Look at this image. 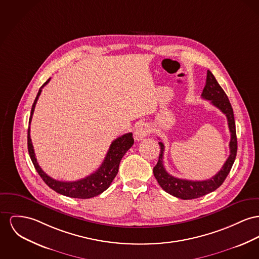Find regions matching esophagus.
<instances>
[{
	"label": "esophagus",
	"mask_w": 259,
	"mask_h": 259,
	"mask_svg": "<svg viewBox=\"0 0 259 259\" xmlns=\"http://www.w3.org/2000/svg\"><path fill=\"white\" fill-rule=\"evenodd\" d=\"M149 127L146 123L144 122H140L138 123L136 127V131H135V138L137 140H141L143 138H145L148 134H149Z\"/></svg>",
	"instance_id": "34e87169"
}]
</instances>
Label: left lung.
<instances>
[{
  "instance_id": "left-lung-1",
  "label": "left lung",
  "mask_w": 259,
  "mask_h": 259,
  "mask_svg": "<svg viewBox=\"0 0 259 259\" xmlns=\"http://www.w3.org/2000/svg\"><path fill=\"white\" fill-rule=\"evenodd\" d=\"M201 97L205 100H209L210 103L216 108H218L227 117L228 126L231 133V140L229 143L230 146V155L225 162L222 169L212 178L205 181H190L179 179L172 177L166 171L163 164V155H164V144L159 142L160 145V154L159 159L153 168L154 177L160 185V187L166 192L170 193L172 196H176L181 199H194L200 196H203L207 193H210L217 190L223 183L227 176L232 169V166L235 162L238 149V141L236 135V123L234 118V111L232 105L230 103L228 96L226 95L224 90L215 76L210 70H207L206 84L203 88Z\"/></svg>"
}]
</instances>
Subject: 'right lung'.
<instances>
[{
	"label": "right lung",
	"instance_id": "right-lung-1",
	"mask_svg": "<svg viewBox=\"0 0 259 259\" xmlns=\"http://www.w3.org/2000/svg\"><path fill=\"white\" fill-rule=\"evenodd\" d=\"M51 78H49L42 87L39 89L37 96L35 98L34 103L31 108V114L29 118V124L32 119V115L34 112L35 105L41 94L42 88L45 87ZM28 135H27V147L29 156L31 161L34 165L35 169L45 184L51 188L53 190L57 191L60 194L72 197V198H91L96 195H99L103 191L107 190L110 185L112 184L113 180L117 176L119 171V165L121 162V158L125 154V152L133 146L135 140L133 138V134L128 133L120 138H116L107 152V155L104 159L102 165L99 167L94 172L87 176L85 178L75 181V182H61L49 177L46 172H44L37 163L35 157L34 149L32 145V141L30 138V127H28Z\"/></svg>",
	"mask_w": 259,
	"mask_h": 259
}]
</instances>
